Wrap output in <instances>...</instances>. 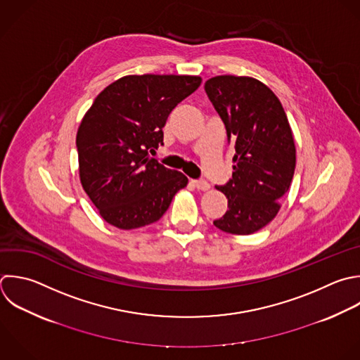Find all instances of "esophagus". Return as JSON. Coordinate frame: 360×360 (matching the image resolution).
Returning <instances> with one entry per match:
<instances>
[{"instance_id":"1","label":"esophagus","mask_w":360,"mask_h":360,"mask_svg":"<svg viewBox=\"0 0 360 360\" xmlns=\"http://www.w3.org/2000/svg\"><path fill=\"white\" fill-rule=\"evenodd\" d=\"M191 183L194 184V187L195 188H198V190H202V191H205V190H208L210 188V183L208 181H205V180H191Z\"/></svg>"}]
</instances>
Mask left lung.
Wrapping results in <instances>:
<instances>
[{
  "instance_id": "1",
  "label": "left lung",
  "mask_w": 360,
  "mask_h": 360,
  "mask_svg": "<svg viewBox=\"0 0 360 360\" xmlns=\"http://www.w3.org/2000/svg\"><path fill=\"white\" fill-rule=\"evenodd\" d=\"M205 93L233 142V173L217 186L228 198V211L214 225L233 235L266 226L280 210L295 169L292 132L280 100L252 77L217 76Z\"/></svg>"
}]
</instances>
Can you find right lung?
Listing matches in <instances>:
<instances>
[{"instance_id": "right-lung-1", "label": "right lung", "mask_w": 360, "mask_h": 360, "mask_svg": "<svg viewBox=\"0 0 360 360\" xmlns=\"http://www.w3.org/2000/svg\"><path fill=\"white\" fill-rule=\"evenodd\" d=\"M201 84L198 76H125L105 87L76 138L84 191L120 229L159 221L187 177L149 153L163 145L169 114Z\"/></svg>"}]
</instances>
